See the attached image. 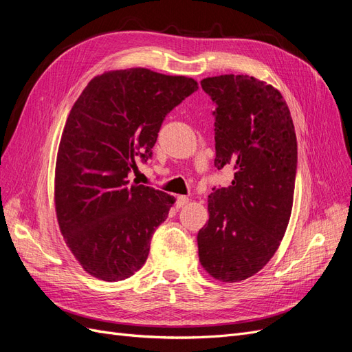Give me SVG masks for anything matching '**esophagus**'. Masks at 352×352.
<instances>
[{
    "instance_id": "34e87169",
    "label": "esophagus",
    "mask_w": 352,
    "mask_h": 352,
    "mask_svg": "<svg viewBox=\"0 0 352 352\" xmlns=\"http://www.w3.org/2000/svg\"><path fill=\"white\" fill-rule=\"evenodd\" d=\"M189 202V198L188 197H185V195H179L177 198H176V207L177 208H180V207H184V206H186Z\"/></svg>"
}]
</instances>
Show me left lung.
<instances>
[{
  "label": "left lung",
  "mask_w": 352,
  "mask_h": 352,
  "mask_svg": "<svg viewBox=\"0 0 352 352\" xmlns=\"http://www.w3.org/2000/svg\"><path fill=\"white\" fill-rule=\"evenodd\" d=\"M216 105L214 167L232 166L228 188H212L199 261L220 282L251 278L270 261L289 223L296 136L282 94L248 74L201 80Z\"/></svg>",
  "instance_id": "left-lung-1"
}]
</instances>
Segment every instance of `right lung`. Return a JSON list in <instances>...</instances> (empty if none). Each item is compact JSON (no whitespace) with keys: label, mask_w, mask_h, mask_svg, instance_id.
Returning <instances> with one entry per match:
<instances>
[{"label":"right lung","mask_w":352,"mask_h":352,"mask_svg":"<svg viewBox=\"0 0 352 352\" xmlns=\"http://www.w3.org/2000/svg\"><path fill=\"white\" fill-rule=\"evenodd\" d=\"M197 89L185 76L114 70L94 78L72 107L57 154L56 211L67 247L94 278L123 280L146 261L175 198L131 185L127 175L153 157L166 116Z\"/></svg>","instance_id":"right-lung-1"}]
</instances>
